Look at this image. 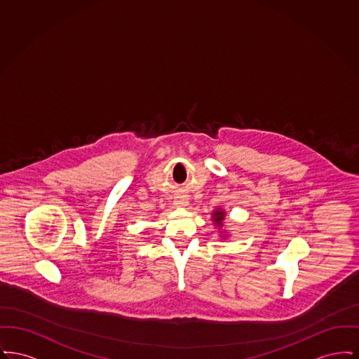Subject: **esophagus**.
Returning <instances> with one entry per match:
<instances>
[{
  "label": "esophagus",
  "mask_w": 359,
  "mask_h": 359,
  "mask_svg": "<svg viewBox=\"0 0 359 359\" xmlns=\"http://www.w3.org/2000/svg\"><path fill=\"white\" fill-rule=\"evenodd\" d=\"M176 205H187V199L184 198V196H179V198H176Z\"/></svg>",
  "instance_id": "esophagus-1"
}]
</instances>
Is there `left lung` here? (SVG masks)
Segmentation results:
<instances>
[{
	"instance_id": "1",
	"label": "left lung",
	"mask_w": 359,
	"mask_h": 359,
	"mask_svg": "<svg viewBox=\"0 0 359 359\" xmlns=\"http://www.w3.org/2000/svg\"><path fill=\"white\" fill-rule=\"evenodd\" d=\"M215 222L218 223V224H221L222 223L223 219H224V212L223 211H217V212H214V218H212Z\"/></svg>"
}]
</instances>
